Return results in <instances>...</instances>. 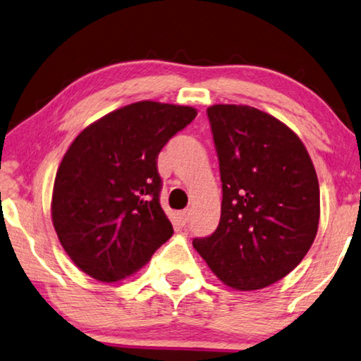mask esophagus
Instances as JSON below:
<instances>
[{"label":"esophagus","mask_w":361,"mask_h":361,"mask_svg":"<svg viewBox=\"0 0 361 361\" xmlns=\"http://www.w3.org/2000/svg\"><path fill=\"white\" fill-rule=\"evenodd\" d=\"M177 221H179L180 226H187L188 221H190V211L184 209V211L177 212Z\"/></svg>","instance_id":"34e87169"}]
</instances>
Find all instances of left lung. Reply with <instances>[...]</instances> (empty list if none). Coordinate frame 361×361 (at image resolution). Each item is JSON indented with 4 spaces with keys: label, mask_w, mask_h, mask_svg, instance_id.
<instances>
[{
    "label": "left lung",
    "mask_w": 361,
    "mask_h": 361,
    "mask_svg": "<svg viewBox=\"0 0 361 361\" xmlns=\"http://www.w3.org/2000/svg\"><path fill=\"white\" fill-rule=\"evenodd\" d=\"M219 159V226L193 246L227 286L251 291L281 280L314 243L320 187L300 139L247 105L208 110Z\"/></svg>",
    "instance_id": "left-lung-1"
}]
</instances>
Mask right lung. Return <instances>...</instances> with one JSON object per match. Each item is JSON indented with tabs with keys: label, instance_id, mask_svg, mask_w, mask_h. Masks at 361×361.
I'll return each mask as SVG.
<instances>
[{
	"label": "right lung",
	"instance_id": "obj_1",
	"mask_svg": "<svg viewBox=\"0 0 361 361\" xmlns=\"http://www.w3.org/2000/svg\"><path fill=\"white\" fill-rule=\"evenodd\" d=\"M197 110L142 100L100 118L57 169L52 224L65 252L99 281H118L150 261L174 230L159 204L158 153Z\"/></svg>",
	"mask_w": 361,
	"mask_h": 361
}]
</instances>
